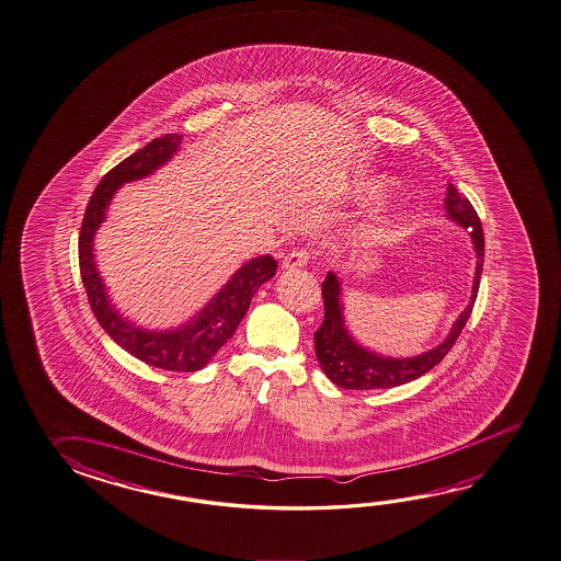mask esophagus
<instances>
[{"label": "esophagus", "instance_id": "obj_1", "mask_svg": "<svg viewBox=\"0 0 561 561\" xmlns=\"http://www.w3.org/2000/svg\"><path fill=\"white\" fill-rule=\"evenodd\" d=\"M309 252L304 249L294 250V252H289L287 256L284 257V262H282V267L285 270H291V267H304L307 266V262H309Z\"/></svg>", "mask_w": 561, "mask_h": 561}]
</instances>
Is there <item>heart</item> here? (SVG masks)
Listing matches in <instances>:
<instances>
[{
	"label": "heart",
	"mask_w": 561,
	"mask_h": 561,
	"mask_svg": "<svg viewBox=\"0 0 561 561\" xmlns=\"http://www.w3.org/2000/svg\"><path fill=\"white\" fill-rule=\"evenodd\" d=\"M368 190L369 193H371V195H377V193H381V190H383V184H379V182H374V184L369 185Z\"/></svg>",
	"instance_id": "b5f03b06"
}]
</instances>
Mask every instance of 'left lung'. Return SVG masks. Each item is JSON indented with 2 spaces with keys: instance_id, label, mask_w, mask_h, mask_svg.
I'll use <instances>...</instances> for the list:
<instances>
[{
  "instance_id": "left-lung-1",
  "label": "left lung",
  "mask_w": 561,
  "mask_h": 561,
  "mask_svg": "<svg viewBox=\"0 0 561 561\" xmlns=\"http://www.w3.org/2000/svg\"><path fill=\"white\" fill-rule=\"evenodd\" d=\"M444 207H446V213L451 221L458 222L459 227L469 230L471 240H473V249L478 254L468 307L461 311L446 340L436 348L428 350L413 358L379 356L376 352L358 344L346 329L344 307H342V284L336 274L329 272L322 282L324 321H322L321 329L314 332V352H317V359L321 364L322 371L327 374L334 386L342 387V389H362V391L403 386L416 377L424 376L436 364H440L442 358L456 344L459 332L463 331L473 304H476V297H478L479 279L483 272L485 240H483V229H481V221H479L473 205L466 197H461L458 190L451 184H448Z\"/></svg>"
}]
</instances>
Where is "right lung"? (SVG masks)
I'll return each instance as SVG.
<instances>
[{
    "instance_id": "obj_1",
    "label": "right lung",
    "mask_w": 561,
    "mask_h": 561,
    "mask_svg": "<svg viewBox=\"0 0 561 561\" xmlns=\"http://www.w3.org/2000/svg\"><path fill=\"white\" fill-rule=\"evenodd\" d=\"M182 142L180 135H164L150 140L147 147L125 158L115 165L95 187L92 199L85 207L78 254L80 274L88 301L103 331L127 350L135 358L147 362L154 368L170 371H197L205 368L213 356L234 334L242 317L249 311L250 301L257 287L276 276L277 262L272 256L252 257L237 274L222 285L221 291L213 297L193 319L172 331H147L125 319L107 297L100 272L93 262V237L105 221L107 207L115 192L127 182L147 178L174 157Z\"/></svg>"
}]
</instances>
